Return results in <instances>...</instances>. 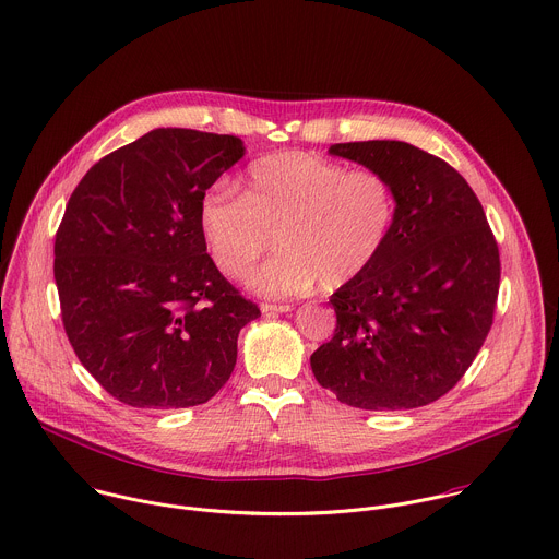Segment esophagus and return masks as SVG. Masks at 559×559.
<instances>
[{
  "label": "esophagus",
  "instance_id": "1",
  "mask_svg": "<svg viewBox=\"0 0 559 559\" xmlns=\"http://www.w3.org/2000/svg\"><path fill=\"white\" fill-rule=\"evenodd\" d=\"M294 309V305H272V302H263L261 305V311L265 313V316H270V313H287V311H292Z\"/></svg>",
  "mask_w": 559,
  "mask_h": 559
}]
</instances>
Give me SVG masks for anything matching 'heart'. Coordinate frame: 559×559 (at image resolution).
Here are the masks:
<instances>
[{"label":"heart","mask_w":559,"mask_h":559,"mask_svg":"<svg viewBox=\"0 0 559 559\" xmlns=\"http://www.w3.org/2000/svg\"><path fill=\"white\" fill-rule=\"evenodd\" d=\"M397 191L376 168H348L305 151L257 159L243 193L213 186L200 202V230L215 265L270 298L337 289L359 278L391 241Z\"/></svg>","instance_id":"heart-1"}]
</instances>
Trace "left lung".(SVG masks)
Listing matches in <instances>:
<instances>
[{
    "instance_id": "8db88e82",
    "label": "left lung",
    "mask_w": 559,
    "mask_h": 559,
    "mask_svg": "<svg viewBox=\"0 0 559 559\" xmlns=\"http://www.w3.org/2000/svg\"><path fill=\"white\" fill-rule=\"evenodd\" d=\"M329 153L384 173L397 222L380 259L333 292L335 333L313 350V376L361 411L432 404L465 376L493 322L500 254L485 211L459 170L408 142Z\"/></svg>"
}]
</instances>
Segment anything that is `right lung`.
I'll return each instance as SVG.
<instances>
[{
    "label": "right lung",
    "instance_id": "obj_1",
    "mask_svg": "<svg viewBox=\"0 0 559 559\" xmlns=\"http://www.w3.org/2000/svg\"><path fill=\"white\" fill-rule=\"evenodd\" d=\"M246 153L241 138L153 129L96 162L55 241L68 340L133 408L206 404L230 380L239 331L261 316L217 270L200 202Z\"/></svg>",
    "mask_w": 559,
    "mask_h": 559
}]
</instances>
